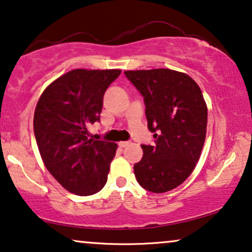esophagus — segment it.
Returning a JSON list of instances; mask_svg holds the SVG:
<instances>
[{
    "instance_id": "esophagus-1",
    "label": "esophagus",
    "mask_w": 252,
    "mask_h": 252,
    "mask_svg": "<svg viewBox=\"0 0 252 252\" xmlns=\"http://www.w3.org/2000/svg\"><path fill=\"white\" fill-rule=\"evenodd\" d=\"M130 142H128V141H122V142H119V147L120 148H126L127 146H129Z\"/></svg>"
}]
</instances>
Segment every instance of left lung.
<instances>
[{
  "instance_id": "left-lung-1",
  "label": "left lung",
  "mask_w": 252,
  "mask_h": 252,
  "mask_svg": "<svg viewBox=\"0 0 252 252\" xmlns=\"http://www.w3.org/2000/svg\"><path fill=\"white\" fill-rule=\"evenodd\" d=\"M146 103L148 128L155 146H141L143 157L134 165L141 187L166 192L195 170L204 146L208 106L199 86L184 72L170 68L125 71Z\"/></svg>"
}]
</instances>
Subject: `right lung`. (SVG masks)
Listing matches in <instances>:
<instances>
[{"instance_id": "right-lung-1", "label": "right lung", "mask_w": 252, "mask_h": 252, "mask_svg": "<svg viewBox=\"0 0 252 252\" xmlns=\"http://www.w3.org/2000/svg\"><path fill=\"white\" fill-rule=\"evenodd\" d=\"M120 70L75 68L54 80L34 111V135L44 166L62 187L79 196L101 190L117 143L89 139L99 120L106 88Z\"/></svg>"}]
</instances>
